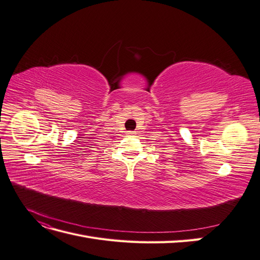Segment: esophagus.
Segmentation results:
<instances>
[{
    "label": "esophagus",
    "instance_id": "obj_1",
    "mask_svg": "<svg viewBox=\"0 0 260 260\" xmlns=\"http://www.w3.org/2000/svg\"><path fill=\"white\" fill-rule=\"evenodd\" d=\"M128 135H129V136H133V135H136V131H128Z\"/></svg>",
    "mask_w": 260,
    "mask_h": 260
}]
</instances>
